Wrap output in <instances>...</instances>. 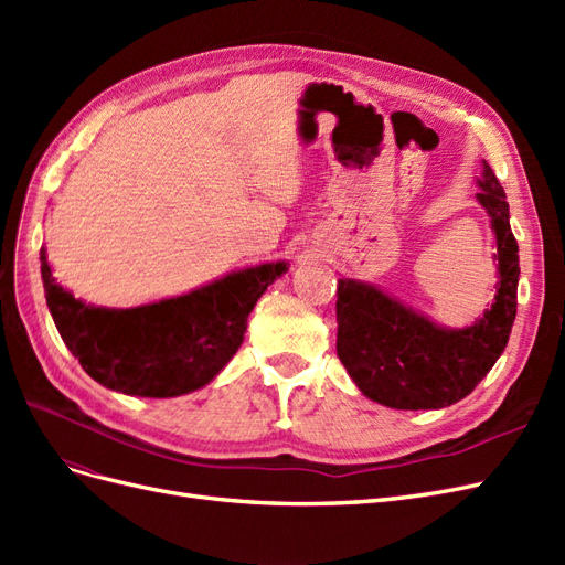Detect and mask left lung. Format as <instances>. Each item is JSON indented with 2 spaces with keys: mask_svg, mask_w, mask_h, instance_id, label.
I'll use <instances>...</instances> for the list:
<instances>
[{
  "mask_svg": "<svg viewBox=\"0 0 565 565\" xmlns=\"http://www.w3.org/2000/svg\"><path fill=\"white\" fill-rule=\"evenodd\" d=\"M481 193L498 237L500 287L486 316L465 330H443L370 285H337V355L367 398L396 409L446 407L476 388L502 355L516 318L519 245L509 204L483 162Z\"/></svg>",
  "mask_w": 565,
  "mask_h": 565,
  "instance_id": "left-lung-1",
  "label": "left lung"
}]
</instances>
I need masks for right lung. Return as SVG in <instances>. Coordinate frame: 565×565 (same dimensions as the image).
I'll list each match as a JSON object with an SVG mask.
<instances>
[{
    "mask_svg": "<svg viewBox=\"0 0 565 565\" xmlns=\"http://www.w3.org/2000/svg\"><path fill=\"white\" fill-rule=\"evenodd\" d=\"M40 262L46 306L84 372L113 391L146 398H172L212 382L241 349L256 299L287 270L282 262L262 264L191 295L110 311L58 287L44 249Z\"/></svg>",
    "mask_w": 565,
    "mask_h": 565,
    "instance_id": "right-lung-1",
    "label": "right lung"
}]
</instances>
